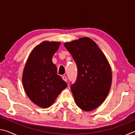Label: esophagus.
<instances>
[{"mask_svg":"<svg viewBox=\"0 0 135 135\" xmlns=\"http://www.w3.org/2000/svg\"><path fill=\"white\" fill-rule=\"evenodd\" d=\"M62 79L64 80L65 81H66V82H67V77H66L65 76H62Z\"/></svg>","mask_w":135,"mask_h":135,"instance_id":"34e87169","label":"esophagus"}]
</instances>
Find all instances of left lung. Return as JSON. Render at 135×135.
Returning a JSON list of instances; mask_svg holds the SVG:
<instances>
[{
	"label": "left lung",
	"mask_w": 135,
	"mask_h": 135,
	"mask_svg": "<svg viewBox=\"0 0 135 135\" xmlns=\"http://www.w3.org/2000/svg\"><path fill=\"white\" fill-rule=\"evenodd\" d=\"M77 67L76 82L71 85L80 108L90 111L105 99L112 81L110 65L96 43L89 37L64 43Z\"/></svg>",
	"instance_id": "1"
}]
</instances>
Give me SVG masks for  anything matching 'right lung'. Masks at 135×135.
<instances>
[{
  "instance_id": "add662e5",
  "label": "right lung",
  "mask_w": 135,
  "mask_h": 135,
  "mask_svg": "<svg viewBox=\"0 0 135 135\" xmlns=\"http://www.w3.org/2000/svg\"><path fill=\"white\" fill-rule=\"evenodd\" d=\"M60 42L45 41L33 49L25 65L22 84L27 96L35 104L46 108L54 103L67 84L57 74L52 56Z\"/></svg>"
}]
</instances>
